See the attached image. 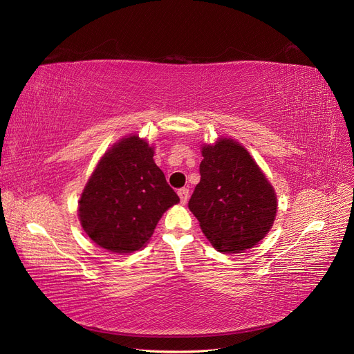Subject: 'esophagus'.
I'll list each match as a JSON object with an SVG mask.
<instances>
[{
    "mask_svg": "<svg viewBox=\"0 0 354 354\" xmlns=\"http://www.w3.org/2000/svg\"><path fill=\"white\" fill-rule=\"evenodd\" d=\"M178 195H179V198H180V203H187V201H188V198H189V189L188 188H180V189H178Z\"/></svg>",
    "mask_w": 354,
    "mask_h": 354,
    "instance_id": "esophagus-1",
    "label": "esophagus"
}]
</instances>
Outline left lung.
Returning a JSON list of instances; mask_svg holds the SVG:
<instances>
[{"label":"left lung","mask_w":354,"mask_h":354,"mask_svg":"<svg viewBox=\"0 0 354 354\" xmlns=\"http://www.w3.org/2000/svg\"><path fill=\"white\" fill-rule=\"evenodd\" d=\"M201 180L188 207L214 248L224 254L252 248L271 230L277 196L255 160L234 139L202 147Z\"/></svg>","instance_id":"obj_1"}]
</instances>
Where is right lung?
I'll return each mask as SVG.
<instances>
[{
    "mask_svg": "<svg viewBox=\"0 0 354 354\" xmlns=\"http://www.w3.org/2000/svg\"><path fill=\"white\" fill-rule=\"evenodd\" d=\"M178 202L153 160V147L133 135L97 163L79 201V218L93 243L127 254L145 247L163 212Z\"/></svg>",
    "mask_w": 354,
    "mask_h": 354,
    "instance_id": "obj_1",
    "label": "right lung"
}]
</instances>
